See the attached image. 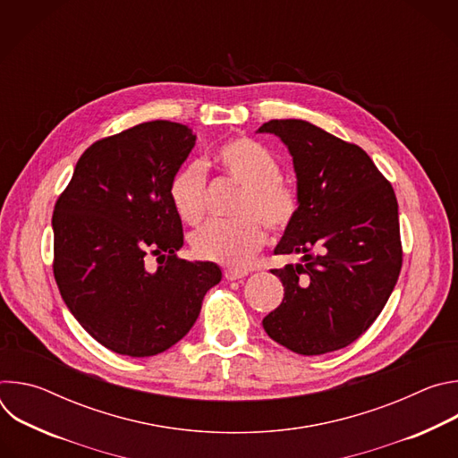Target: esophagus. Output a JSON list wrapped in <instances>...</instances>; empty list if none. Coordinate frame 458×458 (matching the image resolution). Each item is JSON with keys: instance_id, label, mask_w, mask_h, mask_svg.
<instances>
[{"instance_id": "obj_1", "label": "esophagus", "mask_w": 458, "mask_h": 458, "mask_svg": "<svg viewBox=\"0 0 458 458\" xmlns=\"http://www.w3.org/2000/svg\"><path fill=\"white\" fill-rule=\"evenodd\" d=\"M246 276H248L246 270H233V268L225 270V277H226L228 281H237V279H242V277H246Z\"/></svg>"}]
</instances>
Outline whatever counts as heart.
Instances as JSON below:
<instances>
[{"label":"heart","instance_id":"b5f03b06","mask_svg":"<svg viewBox=\"0 0 458 458\" xmlns=\"http://www.w3.org/2000/svg\"><path fill=\"white\" fill-rule=\"evenodd\" d=\"M214 161L232 182L241 186L235 205V221H216L190 235L191 251L203 260L225 267H244L265 246L267 228L283 233L299 210V195L283 181L276 156L250 138L223 143ZM207 172L199 161H190L175 170L168 184V199L175 216L195 225L205 216Z\"/></svg>","mask_w":458,"mask_h":458}]
</instances>
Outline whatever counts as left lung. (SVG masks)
<instances>
[{"label": "left lung", "mask_w": 458, "mask_h": 458, "mask_svg": "<svg viewBox=\"0 0 458 458\" xmlns=\"http://www.w3.org/2000/svg\"><path fill=\"white\" fill-rule=\"evenodd\" d=\"M293 157L299 210L274 253L301 263L272 270L283 302L263 318L265 332L299 355H322L357 341L386 306L403 246L395 191L369 156L302 119H272Z\"/></svg>", "instance_id": "obj_1"}]
</instances>
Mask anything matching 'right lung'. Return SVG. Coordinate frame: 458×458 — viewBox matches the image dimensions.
Segmentation results:
<instances>
[{"label":"right lung","mask_w":458,"mask_h":458,"mask_svg":"<svg viewBox=\"0 0 458 458\" xmlns=\"http://www.w3.org/2000/svg\"><path fill=\"white\" fill-rule=\"evenodd\" d=\"M195 136L186 124L148 121L99 140L80 157L52 216L54 277L83 328L105 348L152 357L198 320L221 270L179 259L182 225L168 184ZM157 254V271L146 257Z\"/></svg>","instance_id":"1"}]
</instances>
